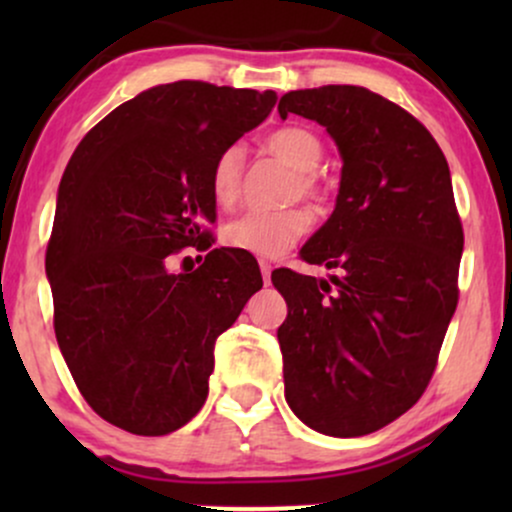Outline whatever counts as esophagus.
Returning <instances> with one entry per match:
<instances>
[{
  "mask_svg": "<svg viewBox=\"0 0 512 512\" xmlns=\"http://www.w3.org/2000/svg\"><path fill=\"white\" fill-rule=\"evenodd\" d=\"M260 272H262V279H264V284H269V281H272V262H267V260H260Z\"/></svg>",
  "mask_w": 512,
  "mask_h": 512,
  "instance_id": "obj_1",
  "label": "esophagus"
}]
</instances>
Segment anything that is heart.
<instances>
[{
    "label": "heart",
    "mask_w": 512,
    "mask_h": 512,
    "mask_svg": "<svg viewBox=\"0 0 512 512\" xmlns=\"http://www.w3.org/2000/svg\"><path fill=\"white\" fill-rule=\"evenodd\" d=\"M264 149L296 170L291 182V199H317L322 192L315 168L320 166L325 146L308 127H281L264 139ZM245 151L243 144H228L214 158L209 173V190L221 209H231L243 192ZM310 228V216L303 209L245 211L223 228V240L231 248L260 257H279L301 240Z\"/></svg>",
    "instance_id": "b5f03b06"
}]
</instances>
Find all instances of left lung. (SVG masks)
<instances>
[{"instance_id":"1","label":"left lung","mask_w":512,"mask_h":512,"mask_svg":"<svg viewBox=\"0 0 512 512\" xmlns=\"http://www.w3.org/2000/svg\"><path fill=\"white\" fill-rule=\"evenodd\" d=\"M327 129L342 156L337 204L301 248L315 279L279 269L286 402L317 433L356 438L424 395L457 308L462 223L450 168L416 117L363 86L284 93L279 115Z\"/></svg>"}]
</instances>
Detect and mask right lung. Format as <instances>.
<instances>
[{"label": "right lung", "instance_id": "obj_1", "mask_svg": "<svg viewBox=\"0 0 512 512\" xmlns=\"http://www.w3.org/2000/svg\"><path fill=\"white\" fill-rule=\"evenodd\" d=\"M274 103V91L161 84L117 105L69 158L45 255L55 334L81 395L122 431L166 436L202 409L216 337L262 289L236 250H210L195 273L172 262L211 248L214 158Z\"/></svg>", "mask_w": 512, "mask_h": 512}]
</instances>
